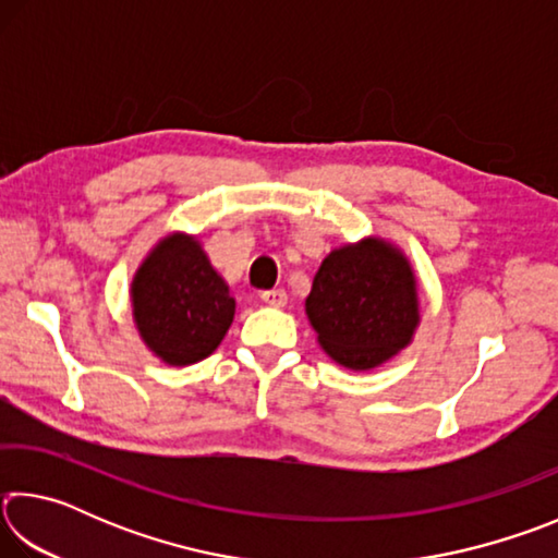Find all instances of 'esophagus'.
<instances>
[{"instance_id": "1", "label": "esophagus", "mask_w": 558, "mask_h": 558, "mask_svg": "<svg viewBox=\"0 0 558 558\" xmlns=\"http://www.w3.org/2000/svg\"><path fill=\"white\" fill-rule=\"evenodd\" d=\"M260 300L266 302V305H270V307H286L288 295H286V290L272 288V290H263L260 292Z\"/></svg>"}]
</instances>
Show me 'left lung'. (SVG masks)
<instances>
[{
	"mask_svg": "<svg viewBox=\"0 0 558 558\" xmlns=\"http://www.w3.org/2000/svg\"><path fill=\"white\" fill-rule=\"evenodd\" d=\"M305 313L339 366L369 372L411 344L421 325L418 280L401 248L369 235L329 251Z\"/></svg>",
	"mask_w": 558,
	"mask_h": 558,
	"instance_id": "1",
	"label": "left lung"
}]
</instances>
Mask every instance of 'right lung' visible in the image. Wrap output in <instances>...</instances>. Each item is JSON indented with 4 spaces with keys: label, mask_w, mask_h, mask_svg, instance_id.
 Returning <instances> with one entry per match:
<instances>
[{
    "label": "right lung",
    "mask_w": 558,
    "mask_h": 558,
    "mask_svg": "<svg viewBox=\"0 0 558 558\" xmlns=\"http://www.w3.org/2000/svg\"><path fill=\"white\" fill-rule=\"evenodd\" d=\"M132 317L159 362L189 366L214 354L229 332L235 300L196 235L159 239L132 278Z\"/></svg>",
    "instance_id": "1"
}]
</instances>
